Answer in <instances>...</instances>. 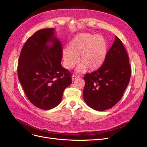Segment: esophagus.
I'll use <instances>...</instances> for the list:
<instances>
[{
    "label": "esophagus",
    "mask_w": 147,
    "mask_h": 147,
    "mask_svg": "<svg viewBox=\"0 0 147 147\" xmlns=\"http://www.w3.org/2000/svg\"><path fill=\"white\" fill-rule=\"evenodd\" d=\"M79 77H80L78 76V75H72V81H74L75 80H76V79L78 78Z\"/></svg>",
    "instance_id": "34e87169"
}]
</instances>
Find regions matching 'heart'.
Instances as JSON below:
<instances>
[{"instance_id": "obj_1", "label": "heart", "mask_w": 147, "mask_h": 147, "mask_svg": "<svg viewBox=\"0 0 147 147\" xmlns=\"http://www.w3.org/2000/svg\"><path fill=\"white\" fill-rule=\"evenodd\" d=\"M107 53V43L104 37L90 33L77 34L69 42L68 50L63 57L67 69L73 68L78 61L80 63L78 72L98 69L104 63ZM79 57H78V56Z\"/></svg>"}]
</instances>
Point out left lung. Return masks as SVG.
I'll return each mask as SVG.
<instances>
[{
  "instance_id": "left-lung-1",
  "label": "left lung",
  "mask_w": 147,
  "mask_h": 147,
  "mask_svg": "<svg viewBox=\"0 0 147 147\" xmlns=\"http://www.w3.org/2000/svg\"><path fill=\"white\" fill-rule=\"evenodd\" d=\"M131 68L123 43L115 36L100 67L85 74L83 98L92 109L104 111L112 108L121 99L131 78Z\"/></svg>"
}]
</instances>
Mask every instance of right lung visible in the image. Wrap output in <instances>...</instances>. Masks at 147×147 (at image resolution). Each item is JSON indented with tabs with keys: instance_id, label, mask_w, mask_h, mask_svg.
<instances>
[{
	"instance_id": "1",
	"label": "right lung",
	"mask_w": 147,
	"mask_h": 147,
	"mask_svg": "<svg viewBox=\"0 0 147 147\" xmlns=\"http://www.w3.org/2000/svg\"><path fill=\"white\" fill-rule=\"evenodd\" d=\"M53 28L43 29L30 37L22 48L18 65L26 97L42 110L58 105L64 90L72 83V74L61 65L63 48Z\"/></svg>"
}]
</instances>
